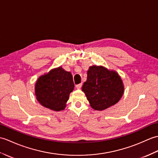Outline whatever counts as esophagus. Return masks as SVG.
I'll return each instance as SVG.
<instances>
[{"label":"esophagus","mask_w":158,"mask_h":158,"mask_svg":"<svg viewBox=\"0 0 158 158\" xmlns=\"http://www.w3.org/2000/svg\"><path fill=\"white\" fill-rule=\"evenodd\" d=\"M82 86V84L81 83V84H79V85H76V87L77 89H81Z\"/></svg>","instance_id":"1"}]
</instances>
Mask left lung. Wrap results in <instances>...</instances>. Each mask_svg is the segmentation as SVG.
Segmentation results:
<instances>
[{
	"label": "left lung",
	"mask_w": 158,
	"mask_h": 158,
	"mask_svg": "<svg viewBox=\"0 0 158 158\" xmlns=\"http://www.w3.org/2000/svg\"><path fill=\"white\" fill-rule=\"evenodd\" d=\"M82 89L90 106L99 111L118 103L124 93L123 83L120 76L102 66L93 65L89 68L86 81Z\"/></svg>",
	"instance_id": "8db88e82"
}]
</instances>
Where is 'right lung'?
Returning a JSON list of instances; mask_svg holds the SVG:
<instances>
[{
  "label": "right lung",
  "instance_id": "1",
  "mask_svg": "<svg viewBox=\"0 0 158 158\" xmlns=\"http://www.w3.org/2000/svg\"><path fill=\"white\" fill-rule=\"evenodd\" d=\"M73 88L74 84L71 73L59 67L38 79L35 85V94L42 106L59 111L65 107Z\"/></svg>",
  "mask_w": 158,
  "mask_h": 158
}]
</instances>
